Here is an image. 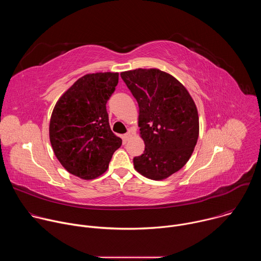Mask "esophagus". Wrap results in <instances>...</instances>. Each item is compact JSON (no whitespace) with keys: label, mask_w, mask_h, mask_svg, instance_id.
<instances>
[{"label":"esophagus","mask_w":261,"mask_h":261,"mask_svg":"<svg viewBox=\"0 0 261 261\" xmlns=\"http://www.w3.org/2000/svg\"><path fill=\"white\" fill-rule=\"evenodd\" d=\"M124 138L126 141H128L130 138H131V131H128L125 135H124Z\"/></svg>","instance_id":"esophagus-1"}]
</instances>
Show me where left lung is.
<instances>
[{"label":"left lung","instance_id":"obj_1","mask_svg":"<svg viewBox=\"0 0 261 261\" xmlns=\"http://www.w3.org/2000/svg\"><path fill=\"white\" fill-rule=\"evenodd\" d=\"M121 77L139 107L138 127L145 147L134 168L154 180L165 179L190 159L199 135V118L189 92L156 68L135 69Z\"/></svg>","mask_w":261,"mask_h":261}]
</instances>
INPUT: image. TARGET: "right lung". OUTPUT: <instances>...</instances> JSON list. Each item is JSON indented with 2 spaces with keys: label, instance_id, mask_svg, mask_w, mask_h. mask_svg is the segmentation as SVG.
I'll list each match as a JSON object with an SVG mask.
<instances>
[{
  "label": "right lung",
  "instance_id": "right-lung-1",
  "mask_svg": "<svg viewBox=\"0 0 261 261\" xmlns=\"http://www.w3.org/2000/svg\"><path fill=\"white\" fill-rule=\"evenodd\" d=\"M119 73L87 74L58 100L49 123L54 153L63 167L83 179L103 174L122 139L110 129L106 103Z\"/></svg>",
  "mask_w": 261,
  "mask_h": 261
}]
</instances>
